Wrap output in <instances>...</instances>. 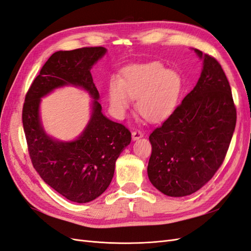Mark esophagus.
<instances>
[{
	"mask_svg": "<svg viewBox=\"0 0 251 251\" xmlns=\"http://www.w3.org/2000/svg\"><path fill=\"white\" fill-rule=\"evenodd\" d=\"M132 140L133 141H136V140H139V139H141L143 137V133L141 132L140 130H134V131H132Z\"/></svg>",
	"mask_w": 251,
	"mask_h": 251,
	"instance_id": "esophagus-1",
	"label": "esophagus"
}]
</instances>
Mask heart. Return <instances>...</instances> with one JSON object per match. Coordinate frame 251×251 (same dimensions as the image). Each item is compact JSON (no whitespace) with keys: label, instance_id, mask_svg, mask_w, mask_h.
Segmentation results:
<instances>
[{"label":"heart","instance_id":"heart-1","mask_svg":"<svg viewBox=\"0 0 251 251\" xmlns=\"http://www.w3.org/2000/svg\"><path fill=\"white\" fill-rule=\"evenodd\" d=\"M183 89L177 71L166 70L161 63L133 64L123 70L121 80L112 79L108 87L111 107L124 114L137 99V110L150 122H160L174 112Z\"/></svg>","mask_w":251,"mask_h":251}]
</instances>
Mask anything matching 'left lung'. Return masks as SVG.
Segmentation results:
<instances>
[{
	"label": "left lung",
	"mask_w": 251,
	"mask_h": 251,
	"mask_svg": "<svg viewBox=\"0 0 251 251\" xmlns=\"http://www.w3.org/2000/svg\"><path fill=\"white\" fill-rule=\"evenodd\" d=\"M202 59L201 77L169 119L150 136L147 175L163 194L195 193L220 169L236 123L231 88L218 61L194 49Z\"/></svg>",
	"instance_id": "8db88e82"
}]
</instances>
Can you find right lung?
I'll return each instance as SVG.
<instances>
[{"label":"right lung","instance_id":"1","mask_svg":"<svg viewBox=\"0 0 251 251\" xmlns=\"http://www.w3.org/2000/svg\"><path fill=\"white\" fill-rule=\"evenodd\" d=\"M106 53L102 47L54 53L31 83L23 106V128L35 170L50 188L78 203L92 201L107 190L115 161L131 141L130 131L106 118L99 102L90 71ZM64 85L81 87L94 100L85 129L66 143L49 136L40 118L41 99Z\"/></svg>","mask_w":251,"mask_h":251}]
</instances>
